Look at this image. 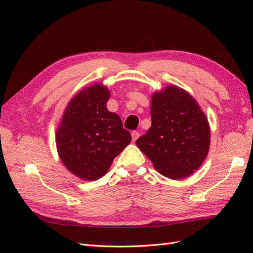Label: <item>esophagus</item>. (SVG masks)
Returning a JSON list of instances; mask_svg holds the SVG:
<instances>
[{
	"label": "esophagus",
	"mask_w": 253,
	"mask_h": 253,
	"mask_svg": "<svg viewBox=\"0 0 253 253\" xmlns=\"http://www.w3.org/2000/svg\"><path fill=\"white\" fill-rule=\"evenodd\" d=\"M131 135H132V139L135 141V140H137V138H138L139 137V133L137 132V131H133L132 133H131Z\"/></svg>",
	"instance_id": "34e87169"
}]
</instances>
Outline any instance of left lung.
<instances>
[{
  "instance_id": "left-lung-1",
  "label": "left lung",
  "mask_w": 253,
  "mask_h": 253,
  "mask_svg": "<svg viewBox=\"0 0 253 253\" xmlns=\"http://www.w3.org/2000/svg\"><path fill=\"white\" fill-rule=\"evenodd\" d=\"M152 126L136 140L155 170L170 179L192 175L210 148V126L195 99L169 85L151 97Z\"/></svg>"
}]
</instances>
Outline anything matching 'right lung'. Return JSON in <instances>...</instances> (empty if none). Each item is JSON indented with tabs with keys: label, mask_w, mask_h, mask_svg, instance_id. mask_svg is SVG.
Here are the masks:
<instances>
[{
	"label": "right lung",
	"mask_w": 253,
	"mask_h": 253,
	"mask_svg": "<svg viewBox=\"0 0 253 253\" xmlns=\"http://www.w3.org/2000/svg\"><path fill=\"white\" fill-rule=\"evenodd\" d=\"M109 88L84 87L68 102L56 132L57 151L66 169L84 180H97L131 142L116 113L106 109Z\"/></svg>",
	"instance_id": "obj_1"
}]
</instances>
